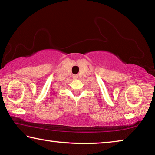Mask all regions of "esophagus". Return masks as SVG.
<instances>
[{"label": "esophagus", "instance_id": "34e87169", "mask_svg": "<svg viewBox=\"0 0 155 155\" xmlns=\"http://www.w3.org/2000/svg\"><path fill=\"white\" fill-rule=\"evenodd\" d=\"M73 78H78V75H77V74H74V75H73Z\"/></svg>", "mask_w": 155, "mask_h": 155}]
</instances>
